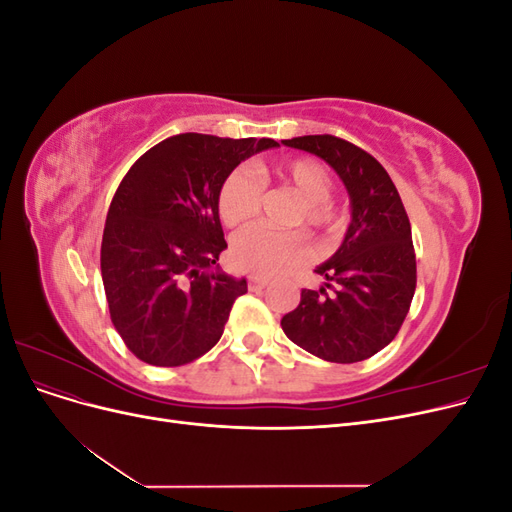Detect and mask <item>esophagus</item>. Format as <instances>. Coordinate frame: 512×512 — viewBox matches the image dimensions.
Listing matches in <instances>:
<instances>
[{"label":"esophagus","instance_id":"34e87169","mask_svg":"<svg viewBox=\"0 0 512 512\" xmlns=\"http://www.w3.org/2000/svg\"><path fill=\"white\" fill-rule=\"evenodd\" d=\"M247 286H250V290H262L265 286H269V280L262 275H250L247 277Z\"/></svg>","mask_w":512,"mask_h":512}]
</instances>
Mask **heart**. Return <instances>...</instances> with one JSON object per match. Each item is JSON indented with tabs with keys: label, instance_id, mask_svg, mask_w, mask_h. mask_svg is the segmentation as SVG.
<instances>
[{
	"label": "heart",
	"instance_id": "1",
	"mask_svg": "<svg viewBox=\"0 0 512 512\" xmlns=\"http://www.w3.org/2000/svg\"><path fill=\"white\" fill-rule=\"evenodd\" d=\"M277 177L290 183L305 198V222L333 232L337 213L327 203L333 179L327 168L314 160H288L275 168ZM262 181L247 168H237L226 177L220 190V218L228 226L252 220L260 211ZM232 258L245 271L258 275H280L301 267L309 258V245L299 232H277L267 226H250L232 241Z\"/></svg>",
	"mask_w": 512,
	"mask_h": 512
}]
</instances>
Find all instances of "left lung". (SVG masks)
Here are the masks:
<instances>
[{"mask_svg":"<svg viewBox=\"0 0 512 512\" xmlns=\"http://www.w3.org/2000/svg\"><path fill=\"white\" fill-rule=\"evenodd\" d=\"M282 143L327 162L350 196L344 241L316 267L327 282L301 290L282 329L322 361H365L393 342L414 297L416 258L404 203L382 164L342 138L312 134Z\"/></svg>","mask_w":512,"mask_h":512,"instance_id":"left-lung-1","label":"left lung"}]
</instances>
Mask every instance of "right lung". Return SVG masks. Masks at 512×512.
I'll return each mask as SVG.
<instances>
[{
  "instance_id": "1",
  "label": "right lung",
  "mask_w": 512,
  "mask_h": 512,
  "mask_svg": "<svg viewBox=\"0 0 512 512\" xmlns=\"http://www.w3.org/2000/svg\"><path fill=\"white\" fill-rule=\"evenodd\" d=\"M273 138L177 134L138 158L117 188L102 235V282L117 333L138 359L177 367L220 342L247 292L215 262L226 250L218 198L243 160Z\"/></svg>"
}]
</instances>
